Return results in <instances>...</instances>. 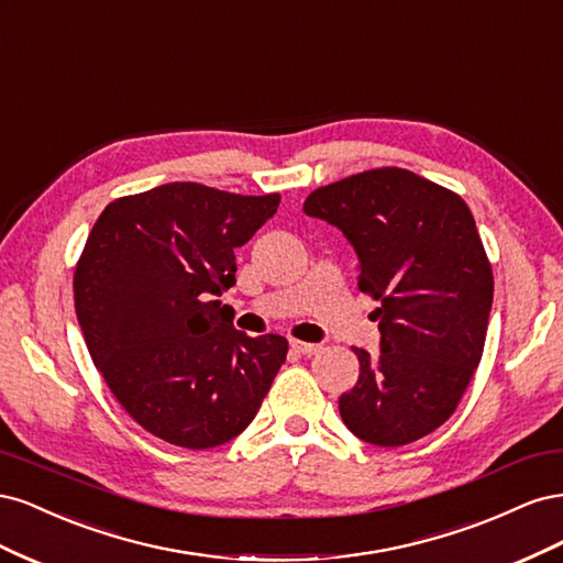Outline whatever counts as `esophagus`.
<instances>
[{
  "mask_svg": "<svg viewBox=\"0 0 563 563\" xmlns=\"http://www.w3.org/2000/svg\"><path fill=\"white\" fill-rule=\"evenodd\" d=\"M291 347H294V352L305 354V356H312V354H317L321 350V345H317V343H302V340H291Z\"/></svg>",
  "mask_w": 563,
  "mask_h": 563,
  "instance_id": "obj_1",
  "label": "esophagus"
}]
</instances>
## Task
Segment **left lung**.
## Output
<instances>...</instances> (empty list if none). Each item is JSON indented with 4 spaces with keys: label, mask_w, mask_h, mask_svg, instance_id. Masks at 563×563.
I'll return each mask as SVG.
<instances>
[{
    "label": "left lung",
    "mask_w": 563,
    "mask_h": 563,
    "mask_svg": "<svg viewBox=\"0 0 563 563\" xmlns=\"http://www.w3.org/2000/svg\"><path fill=\"white\" fill-rule=\"evenodd\" d=\"M302 211L345 234L360 288L380 300V350L354 347L360 380L340 395V418L385 449L434 432L479 366L493 305V272L467 203L389 166L319 187Z\"/></svg>",
    "instance_id": "left-lung-1"
}]
</instances>
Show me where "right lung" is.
Instances as JSON below:
<instances>
[{
  "instance_id": "add662e5",
  "label": "right lung",
  "mask_w": 563,
  "mask_h": 563,
  "mask_svg": "<svg viewBox=\"0 0 563 563\" xmlns=\"http://www.w3.org/2000/svg\"><path fill=\"white\" fill-rule=\"evenodd\" d=\"M277 207L166 183L108 203L89 234L75 269L84 343L124 411L168 444L242 434L286 360V338L236 331L218 300L236 284L234 249Z\"/></svg>"
}]
</instances>
